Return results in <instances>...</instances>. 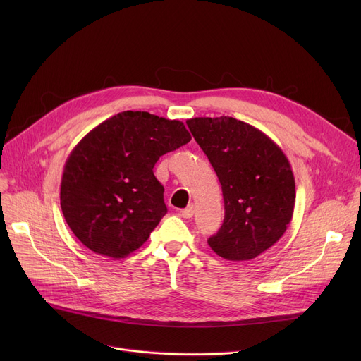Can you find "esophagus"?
<instances>
[{"mask_svg":"<svg viewBox=\"0 0 361 361\" xmlns=\"http://www.w3.org/2000/svg\"><path fill=\"white\" fill-rule=\"evenodd\" d=\"M195 215V206L193 204H188L185 209L181 211V216L183 218H192Z\"/></svg>","mask_w":361,"mask_h":361,"instance_id":"34e87169","label":"esophagus"}]
</instances>
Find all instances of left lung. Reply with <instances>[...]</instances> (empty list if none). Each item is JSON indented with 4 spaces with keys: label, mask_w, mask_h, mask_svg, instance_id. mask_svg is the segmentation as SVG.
<instances>
[{
    "label": "left lung",
    "mask_w": 361,
    "mask_h": 361,
    "mask_svg": "<svg viewBox=\"0 0 361 361\" xmlns=\"http://www.w3.org/2000/svg\"><path fill=\"white\" fill-rule=\"evenodd\" d=\"M187 126L222 185L224 222L207 244L226 260L257 257L293 219L295 181L290 161L263 131L233 117H196Z\"/></svg>",
    "instance_id": "left-lung-1"
}]
</instances>
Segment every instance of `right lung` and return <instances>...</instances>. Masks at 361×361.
Wrapping results in <instances>:
<instances>
[{"instance_id": "1", "label": "right lung", "mask_w": 361, "mask_h": 361, "mask_svg": "<svg viewBox=\"0 0 361 361\" xmlns=\"http://www.w3.org/2000/svg\"><path fill=\"white\" fill-rule=\"evenodd\" d=\"M190 140L181 121L145 111L118 112L90 130L70 152L61 178V209L73 234L101 256L137 250L166 214L154 166Z\"/></svg>"}]
</instances>
